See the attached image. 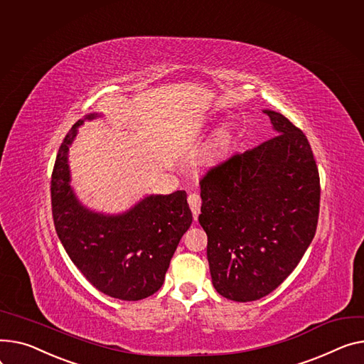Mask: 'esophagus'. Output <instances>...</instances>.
<instances>
[{
	"instance_id": "esophagus-1",
	"label": "esophagus",
	"mask_w": 364,
	"mask_h": 364,
	"mask_svg": "<svg viewBox=\"0 0 364 364\" xmlns=\"http://www.w3.org/2000/svg\"><path fill=\"white\" fill-rule=\"evenodd\" d=\"M187 200H188V206H190V209H191L193 218H195V220H198V216H199V213H200V206H202L200 195H199V193H196V191H195V193H190Z\"/></svg>"
}]
</instances>
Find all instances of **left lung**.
Returning a JSON list of instances; mask_svg holds the SVG:
<instances>
[{
    "instance_id": "obj_1",
    "label": "left lung",
    "mask_w": 364,
    "mask_h": 364,
    "mask_svg": "<svg viewBox=\"0 0 364 364\" xmlns=\"http://www.w3.org/2000/svg\"><path fill=\"white\" fill-rule=\"evenodd\" d=\"M263 112L278 134L216 164L199 181L212 284L241 303L287 279L319 220L321 180L306 134L282 114Z\"/></svg>"
}]
</instances>
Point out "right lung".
I'll use <instances>...</instances> for the list:
<instances>
[{"label":"right lung","mask_w":364,"mask_h":364,"mask_svg":"<svg viewBox=\"0 0 364 364\" xmlns=\"http://www.w3.org/2000/svg\"><path fill=\"white\" fill-rule=\"evenodd\" d=\"M87 115L86 118H95ZM83 123L65 134L51 176L55 231L71 262L101 293L127 301L155 294L169 262L191 224L184 190L149 196L119 216L93 213L79 205L68 184L67 152Z\"/></svg>","instance_id":"obj_1"}]
</instances>
